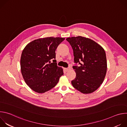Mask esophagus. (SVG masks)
<instances>
[{
  "mask_svg": "<svg viewBox=\"0 0 127 127\" xmlns=\"http://www.w3.org/2000/svg\"><path fill=\"white\" fill-rule=\"evenodd\" d=\"M64 70H65L66 71H68L69 70H70V68H64Z\"/></svg>",
  "mask_w": 127,
  "mask_h": 127,
  "instance_id": "esophagus-1",
  "label": "esophagus"
}]
</instances>
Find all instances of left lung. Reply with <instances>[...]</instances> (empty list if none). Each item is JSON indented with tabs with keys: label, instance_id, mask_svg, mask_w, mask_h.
<instances>
[{
	"label": "left lung",
	"instance_id": "8db88e82",
	"mask_svg": "<svg viewBox=\"0 0 127 127\" xmlns=\"http://www.w3.org/2000/svg\"><path fill=\"white\" fill-rule=\"evenodd\" d=\"M73 50L76 78L73 86L83 94L94 92L105 78L107 62L104 50L94 41L81 36L66 39Z\"/></svg>",
	"mask_w": 127,
	"mask_h": 127
}]
</instances>
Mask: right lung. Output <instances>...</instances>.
<instances>
[{
  "label": "right lung",
  "instance_id": "right-lung-1",
  "mask_svg": "<svg viewBox=\"0 0 127 127\" xmlns=\"http://www.w3.org/2000/svg\"><path fill=\"white\" fill-rule=\"evenodd\" d=\"M65 40L48 37L35 40L22 52L21 68L27 84L35 92L44 93L55 87L63 75V69L57 66L55 51Z\"/></svg>",
  "mask_w": 127,
  "mask_h": 127
}]
</instances>
